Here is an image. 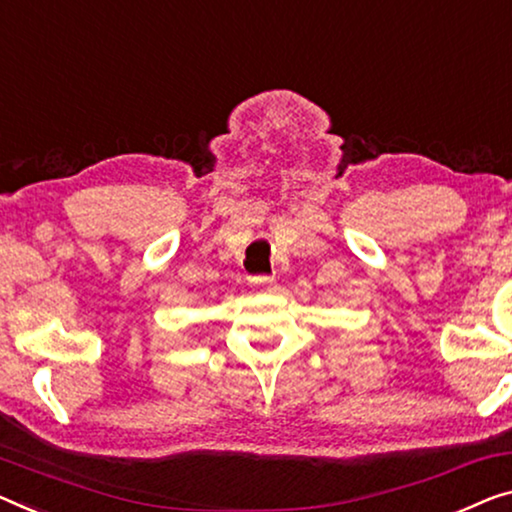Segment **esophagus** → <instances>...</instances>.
<instances>
[{"label":"esophagus","instance_id":"obj_1","mask_svg":"<svg viewBox=\"0 0 512 512\" xmlns=\"http://www.w3.org/2000/svg\"><path fill=\"white\" fill-rule=\"evenodd\" d=\"M250 285H253L257 292H264V294H269V292H276V280L273 278H269V276H257V278H250Z\"/></svg>","mask_w":512,"mask_h":512}]
</instances>
